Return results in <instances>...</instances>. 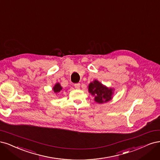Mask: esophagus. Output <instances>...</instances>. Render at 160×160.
Listing matches in <instances>:
<instances>
[{"instance_id": "34e87169", "label": "esophagus", "mask_w": 160, "mask_h": 160, "mask_svg": "<svg viewBox=\"0 0 160 160\" xmlns=\"http://www.w3.org/2000/svg\"><path fill=\"white\" fill-rule=\"evenodd\" d=\"M74 86H75V87L76 88V89H79V87H80V83H75V84L74 85Z\"/></svg>"}]
</instances>
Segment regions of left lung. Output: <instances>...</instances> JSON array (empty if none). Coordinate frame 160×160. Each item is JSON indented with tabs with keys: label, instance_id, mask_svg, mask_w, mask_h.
I'll list each match as a JSON object with an SVG mask.
<instances>
[{
	"label": "left lung",
	"instance_id": "8db88e82",
	"mask_svg": "<svg viewBox=\"0 0 160 160\" xmlns=\"http://www.w3.org/2000/svg\"><path fill=\"white\" fill-rule=\"evenodd\" d=\"M89 91L95 96V101L98 103H103L109 101L112 98V89L103 86L101 82L95 80L89 84Z\"/></svg>",
	"mask_w": 160,
	"mask_h": 160
}]
</instances>
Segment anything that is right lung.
<instances>
[{
    "label": "right lung",
    "mask_w": 160,
    "mask_h": 160,
    "mask_svg": "<svg viewBox=\"0 0 160 160\" xmlns=\"http://www.w3.org/2000/svg\"><path fill=\"white\" fill-rule=\"evenodd\" d=\"M62 89V87H61V85H60L59 83H57L53 87V91L56 93L60 92V91H61Z\"/></svg>",
    "instance_id": "obj_1"
}]
</instances>
